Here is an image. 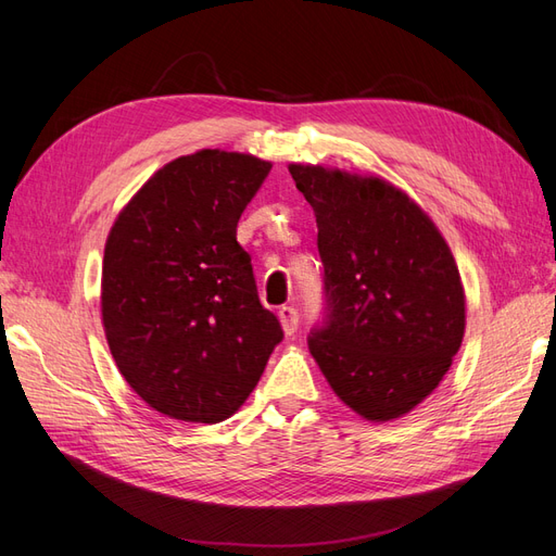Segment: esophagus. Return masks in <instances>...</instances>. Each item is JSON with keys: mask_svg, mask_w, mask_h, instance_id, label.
<instances>
[{"mask_svg": "<svg viewBox=\"0 0 556 556\" xmlns=\"http://www.w3.org/2000/svg\"><path fill=\"white\" fill-rule=\"evenodd\" d=\"M278 319H280L282 331L288 333V336H292L296 331V327H299V313H296L294 306L278 308Z\"/></svg>", "mask_w": 556, "mask_h": 556, "instance_id": "obj_1", "label": "esophagus"}]
</instances>
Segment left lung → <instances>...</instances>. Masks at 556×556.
Here are the masks:
<instances>
[{"mask_svg":"<svg viewBox=\"0 0 556 556\" xmlns=\"http://www.w3.org/2000/svg\"><path fill=\"white\" fill-rule=\"evenodd\" d=\"M315 211L325 327L308 350L333 394L368 422L422 403L450 371L466 329L457 262L422 206L378 176L288 166Z\"/></svg>","mask_w":556,"mask_h":556,"instance_id":"obj_1","label":"left lung"}]
</instances>
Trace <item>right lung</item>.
<instances>
[{
	"mask_svg": "<svg viewBox=\"0 0 556 556\" xmlns=\"http://www.w3.org/2000/svg\"><path fill=\"white\" fill-rule=\"evenodd\" d=\"M271 162L197 150L150 176L104 248L102 323L123 378L150 408L215 425L237 413L282 341L260 304L239 217Z\"/></svg>",
	"mask_w": 556,
	"mask_h": 556,
	"instance_id": "1",
	"label": "right lung"
}]
</instances>
